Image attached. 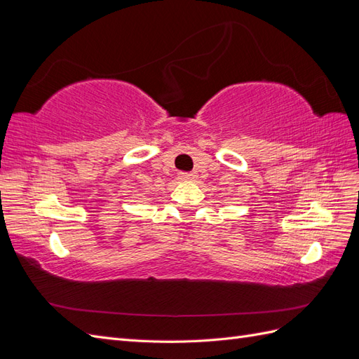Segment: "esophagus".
Here are the masks:
<instances>
[{
  "label": "esophagus",
  "mask_w": 359,
  "mask_h": 359,
  "mask_svg": "<svg viewBox=\"0 0 359 359\" xmlns=\"http://www.w3.org/2000/svg\"><path fill=\"white\" fill-rule=\"evenodd\" d=\"M178 175H180V178H181V180H184V181H190V180H193V178H194V175H193L191 172H180Z\"/></svg>",
  "instance_id": "esophagus-1"
}]
</instances>
